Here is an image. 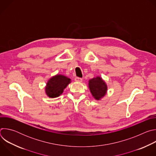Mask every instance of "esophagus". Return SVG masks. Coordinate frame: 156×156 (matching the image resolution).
Instances as JSON below:
<instances>
[{
	"label": "esophagus",
	"mask_w": 156,
	"mask_h": 156,
	"mask_svg": "<svg viewBox=\"0 0 156 156\" xmlns=\"http://www.w3.org/2000/svg\"><path fill=\"white\" fill-rule=\"evenodd\" d=\"M83 80V79L81 78H79V77H76L75 78V81L76 82H81Z\"/></svg>",
	"instance_id": "obj_1"
}]
</instances>
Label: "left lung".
<instances>
[{
    "mask_svg": "<svg viewBox=\"0 0 156 156\" xmlns=\"http://www.w3.org/2000/svg\"><path fill=\"white\" fill-rule=\"evenodd\" d=\"M89 88L93 96L97 100L103 98L107 90V86L102 79L98 76L89 81Z\"/></svg>",
    "mask_w": 156,
    "mask_h": 156,
    "instance_id": "1",
    "label": "left lung"
}]
</instances>
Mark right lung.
Wrapping results in <instances>:
<instances>
[{"instance_id":"obj_1","label":"right lung","mask_w":156,"mask_h":156,"mask_svg":"<svg viewBox=\"0 0 156 156\" xmlns=\"http://www.w3.org/2000/svg\"><path fill=\"white\" fill-rule=\"evenodd\" d=\"M71 80L65 76L57 75L51 78L46 87V93L51 98L58 97L63 92L64 89L70 83Z\"/></svg>"}]
</instances>
